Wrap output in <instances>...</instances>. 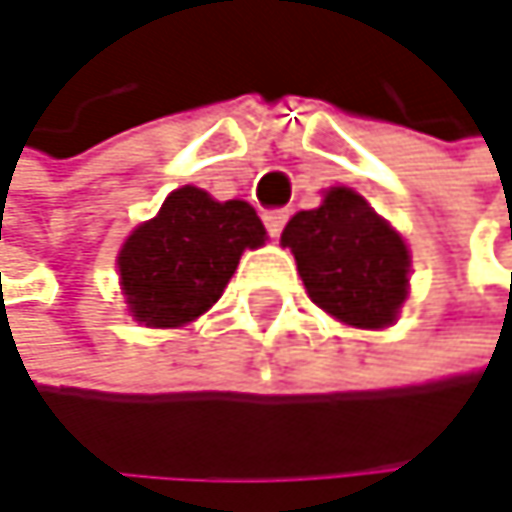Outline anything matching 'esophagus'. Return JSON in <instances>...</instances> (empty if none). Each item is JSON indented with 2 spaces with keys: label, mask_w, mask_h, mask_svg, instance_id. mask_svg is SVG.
I'll return each mask as SVG.
<instances>
[{
  "label": "esophagus",
  "mask_w": 512,
  "mask_h": 512,
  "mask_svg": "<svg viewBox=\"0 0 512 512\" xmlns=\"http://www.w3.org/2000/svg\"><path fill=\"white\" fill-rule=\"evenodd\" d=\"M264 224H267V233L273 239H279L282 230H285V224H288V209H267L264 212Z\"/></svg>",
  "instance_id": "34e87169"
}]
</instances>
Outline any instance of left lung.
I'll list each match as a JSON object with an SVG mask.
<instances>
[{"label": "left lung", "instance_id": "8db88e82", "mask_svg": "<svg viewBox=\"0 0 512 512\" xmlns=\"http://www.w3.org/2000/svg\"><path fill=\"white\" fill-rule=\"evenodd\" d=\"M282 245L294 251L312 303L352 327H385L407 300L404 239L349 188H331L318 209L297 212Z\"/></svg>", "mask_w": 512, "mask_h": 512}]
</instances>
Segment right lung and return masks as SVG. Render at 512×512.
<instances>
[{"label": "right lung", "instance_id": "1", "mask_svg": "<svg viewBox=\"0 0 512 512\" xmlns=\"http://www.w3.org/2000/svg\"><path fill=\"white\" fill-rule=\"evenodd\" d=\"M248 203H218L200 188L172 191L121 248V285L136 321L181 327L203 315L230 282L242 251L264 245Z\"/></svg>", "mask_w": 512, "mask_h": 512}]
</instances>
